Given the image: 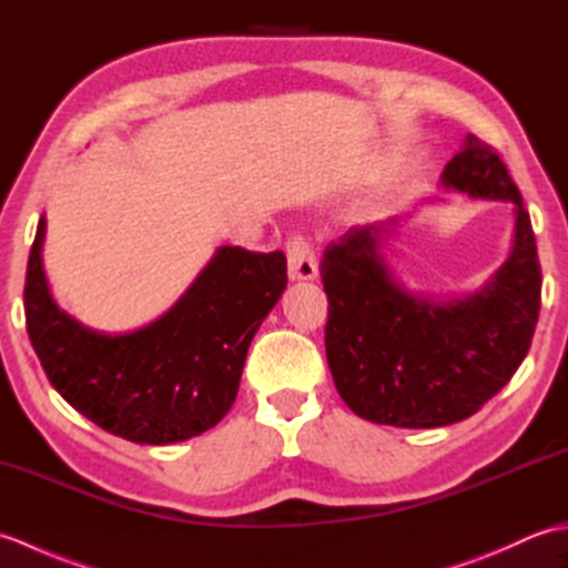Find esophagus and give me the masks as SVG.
<instances>
[{
	"label": "esophagus",
	"instance_id": "obj_1",
	"mask_svg": "<svg viewBox=\"0 0 568 568\" xmlns=\"http://www.w3.org/2000/svg\"><path fill=\"white\" fill-rule=\"evenodd\" d=\"M317 258L315 251L303 236H293L287 241V275L291 281H315L317 277Z\"/></svg>",
	"mask_w": 568,
	"mask_h": 568
}]
</instances>
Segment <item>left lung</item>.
<instances>
[{"label": "left lung", "instance_id": "8db88e82", "mask_svg": "<svg viewBox=\"0 0 568 568\" xmlns=\"http://www.w3.org/2000/svg\"><path fill=\"white\" fill-rule=\"evenodd\" d=\"M442 187L513 204L510 256L478 291L449 300L409 291L385 256L403 214L352 226L324 251L327 364L342 400L376 425L429 429L470 417L513 378L532 344L541 271L508 168L468 134L444 165Z\"/></svg>", "mask_w": 568, "mask_h": 568}]
</instances>
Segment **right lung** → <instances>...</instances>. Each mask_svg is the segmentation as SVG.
Segmentation results:
<instances>
[{
  "instance_id": "right-lung-1",
  "label": "right lung",
  "mask_w": 568,
  "mask_h": 568,
  "mask_svg": "<svg viewBox=\"0 0 568 568\" xmlns=\"http://www.w3.org/2000/svg\"><path fill=\"white\" fill-rule=\"evenodd\" d=\"M43 239L45 216L29 253L23 310L53 388L94 425L136 444H175L214 427L236 400L253 334L287 285L283 251L216 248L159 320L106 334L55 303Z\"/></svg>"
}]
</instances>
